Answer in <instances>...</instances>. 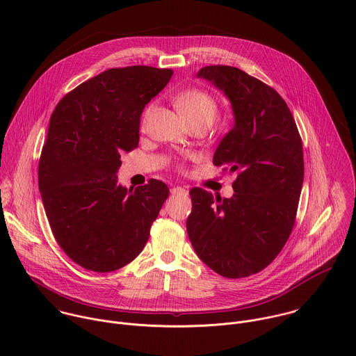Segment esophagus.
Masks as SVG:
<instances>
[{"instance_id":"obj_1","label":"esophagus","mask_w":356,"mask_h":356,"mask_svg":"<svg viewBox=\"0 0 356 356\" xmlns=\"http://www.w3.org/2000/svg\"><path fill=\"white\" fill-rule=\"evenodd\" d=\"M170 193H172L173 195H187V194H188V190L184 188V187L176 186V187H173V188L170 190Z\"/></svg>"}]
</instances>
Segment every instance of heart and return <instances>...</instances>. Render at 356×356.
<instances>
[{"instance_id":"1","label":"heart","mask_w":356,"mask_h":356,"mask_svg":"<svg viewBox=\"0 0 356 356\" xmlns=\"http://www.w3.org/2000/svg\"><path fill=\"white\" fill-rule=\"evenodd\" d=\"M175 104L188 124L194 122H209L211 124L220 113L216 98L207 91L198 88L183 90L175 97ZM155 111V103H149L143 110L140 124L146 127L152 114Z\"/></svg>"}]
</instances>
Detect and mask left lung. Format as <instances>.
Masks as SVG:
<instances>
[{"mask_svg": "<svg viewBox=\"0 0 356 356\" xmlns=\"http://www.w3.org/2000/svg\"><path fill=\"white\" fill-rule=\"evenodd\" d=\"M206 79L229 98L234 127L220 142L213 163L236 172L234 195L190 190L187 234L209 268L224 277L255 275L287 242L304 179L302 143L280 94L232 66H206Z\"/></svg>", "mask_w": 356, "mask_h": 356, "instance_id": "8db88e82", "label": "left lung"}]
</instances>
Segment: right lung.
Instances as JSON below:
<instances>
[{
  "mask_svg": "<svg viewBox=\"0 0 356 356\" xmlns=\"http://www.w3.org/2000/svg\"><path fill=\"white\" fill-rule=\"evenodd\" d=\"M173 70L110 69L67 92L52 113L38 180L46 217L66 255L104 273L132 262L149 239L169 187L118 184L122 152L139 142L140 114Z\"/></svg>",
  "mask_w": 356,
  "mask_h": 356,
  "instance_id": "add662e5",
  "label": "right lung"
}]
</instances>
